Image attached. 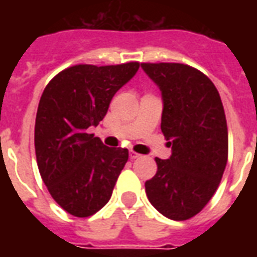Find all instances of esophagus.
<instances>
[{
  "label": "esophagus",
  "instance_id": "esophagus-1",
  "mask_svg": "<svg viewBox=\"0 0 257 257\" xmlns=\"http://www.w3.org/2000/svg\"><path fill=\"white\" fill-rule=\"evenodd\" d=\"M139 154L135 153V151H131V153H129V158H131V160H136V158H139Z\"/></svg>",
  "mask_w": 257,
  "mask_h": 257
}]
</instances>
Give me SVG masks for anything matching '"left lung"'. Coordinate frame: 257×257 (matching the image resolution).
Segmentation results:
<instances>
[{
  "label": "left lung",
  "mask_w": 257,
  "mask_h": 257,
  "mask_svg": "<svg viewBox=\"0 0 257 257\" xmlns=\"http://www.w3.org/2000/svg\"><path fill=\"white\" fill-rule=\"evenodd\" d=\"M162 96L161 131L172 154L156 158L158 171L146 194L160 213L187 220L202 210L226 169L228 134L219 92L197 68L182 63H142Z\"/></svg>",
  "instance_id": "1"
}]
</instances>
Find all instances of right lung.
I'll return each instance as SVG.
<instances>
[{"label": "right lung", "instance_id": "right-lung-1", "mask_svg": "<svg viewBox=\"0 0 257 257\" xmlns=\"http://www.w3.org/2000/svg\"><path fill=\"white\" fill-rule=\"evenodd\" d=\"M139 66L78 64L44 89L34 132L37 164L52 198L70 215L88 217L101 209L128 161L126 149L107 147L89 129L104 118L112 96Z\"/></svg>", "mask_w": 257, "mask_h": 257}]
</instances>
